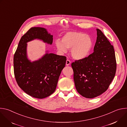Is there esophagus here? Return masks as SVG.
<instances>
[{
  "label": "esophagus",
  "mask_w": 127,
  "mask_h": 127,
  "mask_svg": "<svg viewBox=\"0 0 127 127\" xmlns=\"http://www.w3.org/2000/svg\"><path fill=\"white\" fill-rule=\"evenodd\" d=\"M71 62L69 60L67 59V60H66V65L67 66H68V65H69L71 64Z\"/></svg>",
  "instance_id": "esophagus-1"
}]
</instances>
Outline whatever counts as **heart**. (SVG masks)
I'll use <instances>...</instances> for the list:
<instances>
[{"instance_id": "heart-1", "label": "heart", "mask_w": 127, "mask_h": 127, "mask_svg": "<svg viewBox=\"0 0 127 127\" xmlns=\"http://www.w3.org/2000/svg\"><path fill=\"white\" fill-rule=\"evenodd\" d=\"M93 41L89 35L81 32H69L62 38L61 41L57 40L55 45L61 53L71 49V55L74 59L80 60L86 57L93 47Z\"/></svg>"}]
</instances>
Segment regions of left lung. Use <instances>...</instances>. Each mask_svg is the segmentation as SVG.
<instances>
[{"label":"left lung","instance_id":"1","mask_svg":"<svg viewBox=\"0 0 127 127\" xmlns=\"http://www.w3.org/2000/svg\"><path fill=\"white\" fill-rule=\"evenodd\" d=\"M94 52L87 57L71 64L75 86L83 97L92 98L108 89L116 72L117 63L113 45L99 29Z\"/></svg>","mask_w":127,"mask_h":127}]
</instances>
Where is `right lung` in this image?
Segmentation results:
<instances>
[{
  "mask_svg": "<svg viewBox=\"0 0 127 127\" xmlns=\"http://www.w3.org/2000/svg\"><path fill=\"white\" fill-rule=\"evenodd\" d=\"M34 39L51 45L53 35L43 28H31L21 38L13 57L16 82L24 92L37 98H44L55 91L66 57L46 53L38 60L31 62L27 57V43Z\"/></svg>",
  "mask_w": 127,
  "mask_h": 127,
  "instance_id": "right-lung-1",
  "label": "right lung"
}]
</instances>
